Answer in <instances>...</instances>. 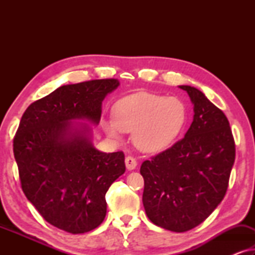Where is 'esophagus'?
<instances>
[{"instance_id": "obj_1", "label": "esophagus", "mask_w": 255, "mask_h": 255, "mask_svg": "<svg viewBox=\"0 0 255 255\" xmlns=\"http://www.w3.org/2000/svg\"><path fill=\"white\" fill-rule=\"evenodd\" d=\"M125 166H127L128 170H133L137 167V160L133 156H127V159H125Z\"/></svg>"}]
</instances>
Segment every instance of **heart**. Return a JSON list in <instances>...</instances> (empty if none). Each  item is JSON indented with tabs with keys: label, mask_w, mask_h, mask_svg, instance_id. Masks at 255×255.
Instances as JSON below:
<instances>
[{
	"label": "heart",
	"mask_w": 255,
	"mask_h": 255,
	"mask_svg": "<svg viewBox=\"0 0 255 255\" xmlns=\"http://www.w3.org/2000/svg\"><path fill=\"white\" fill-rule=\"evenodd\" d=\"M188 109L182 100L159 94L140 93L124 97L115 107V120L103 122L106 133L121 141L124 132H133L142 152L158 153L174 144L183 131Z\"/></svg>",
	"instance_id": "heart-1"
}]
</instances>
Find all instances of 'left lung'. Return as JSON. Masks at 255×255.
<instances>
[{"instance_id":"obj_1","label":"left lung","mask_w":255,"mask_h":255,"mask_svg":"<svg viewBox=\"0 0 255 255\" xmlns=\"http://www.w3.org/2000/svg\"><path fill=\"white\" fill-rule=\"evenodd\" d=\"M179 87L194 104L193 123L183 139L142 162L140 174L149 221L186 232L204 222L224 198L236 146L224 113L197 88Z\"/></svg>"}]
</instances>
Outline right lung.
I'll return each mask as SVG.
<instances>
[{
  "label": "right lung",
  "mask_w": 255,
  "mask_h": 255,
  "mask_svg": "<svg viewBox=\"0 0 255 255\" xmlns=\"http://www.w3.org/2000/svg\"><path fill=\"white\" fill-rule=\"evenodd\" d=\"M118 86L103 79L59 87L27 107L13 138L23 193L45 221L73 235L104 221L107 191L125 172L124 153L99 151L88 125L100 123L103 100Z\"/></svg>",
  "instance_id": "obj_1"
}]
</instances>
